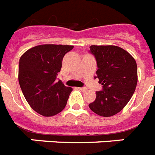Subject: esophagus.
Masks as SVG:
<instances>
[{"mask_svg":"<svg viewBox=\"0 0 155 155\" xmlns=\"http://www.w3.org/2000/svg\"><path fill=\"white\" fill-rule=\"evenodd\" d=\"M78 89L79 90H81V91H85V90H87V89L85 87H79L78 88Z\"/></svg>","mask_w":155,"mask_h":155,"instance_id":"obj_1","label":"esophagus"}]
</instances>
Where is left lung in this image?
Wrapping results in <instances>:
<instances>
[{
	"label": "left lung",
	"instance_id": "1",
	"mask_svg": "<svg viewBox=\"0 0 155 155\" xmlns=\"http://www.w3.org/2000/svg\"><path fill=\"white\" fill-rule=\"evenodd\" d=\"M90 49L97 61L96 78L102 85V90L96 92V99L89 107L100 116L110 117L124 108L135 91L137 64L121 47L91 45Z\"/></svg>",
	"mask_w": 155,
	"mask_h": 155
}]
</instances>
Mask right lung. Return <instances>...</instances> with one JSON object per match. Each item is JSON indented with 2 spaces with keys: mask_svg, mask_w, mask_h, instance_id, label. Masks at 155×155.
Masks as SVG:
<instances>
[{
  "mask_svg": "<svg viewBox=\"0 0 155 155\" xmlns=\"http://www.w3.org/2000/svg\"><path fill=\"white\" fill-rule=\"evenodd\" d=\"M73 48L67 45H40L28 49L20 58V86L31 108L39 114L54 116L66 106L73 89L60 80L56 82V78L63 57Z\"/></svg>",
  "mask_w": 155,
  "mask_h": 155,
  "instance_id": "right-lung-1",
  "label": "right lung"
}]
</instances>
